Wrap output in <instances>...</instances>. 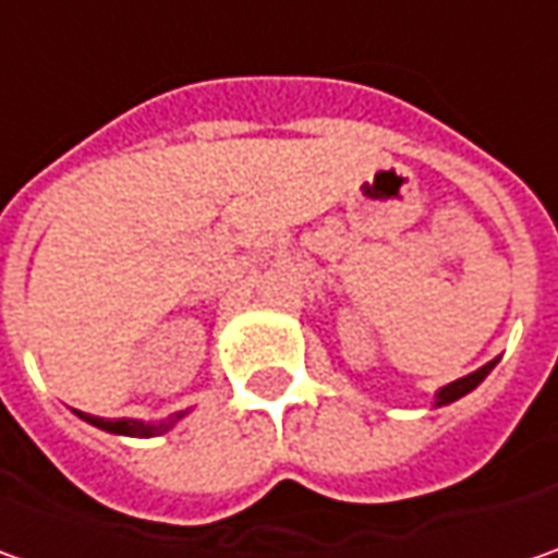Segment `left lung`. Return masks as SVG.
<instances>
[{
	"label": "left lung",
	"mask_w": 558,
	"mask_h": 558,
	"mask_svg": "<svg viewBox=\"0 0 558 558\" xmlns=\"http://www.w3.org/2000/svg\"><path fill=\"white\" fill-rule=\"evenodd\" d=\"M494 366H497V360H490V363H487V366H482L478 373L465 375V378H457V381H450L447 388H440V391H438V407H444V403H453L457 397L469 395V391H472V388H475V385H478V381H482L484 375L490 373Z\"/></svg>",
	"instance_id": "8db88e82"
}]
</instances>
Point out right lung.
Wrapping results in <instances>:
<instances>
[{
  "mask_svg": "<svg viewBox=\"0 0 558 558\" xmlns=\"http://www.w3.org/2000/svg\"><path fill=\"white\" fill-rule=\"evenodd\" d=\"M86 422H93L98 428L105 432H114V435H130V438H155V435H163L177 418H167V422H158V425H142V422H133V418H98V416H86L80 413Z\"/></svg>",
  "mask_w": 558,
  "mask_h": 558,
  "instance_id": "add662e5",
  "label": "right lung"
}]
</instances>
